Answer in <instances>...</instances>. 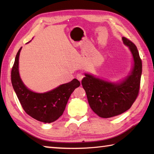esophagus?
Returning a JSON list of instances; mask_svg holds the SVG:
<instances>
[{"mask_svg": "<svg viewBox=\"0 0 154 154\" xmlns=\"http://www.w3.org/2000/svg\"><path fill=\"white\" fill-rule=\"evenodd\" d=\"M83 75L81 73H79L77 75V79L79 81V82H82V80L83 79Z\"/></svg>", "mask_w": 154, "mask_h": 154, "instance_id": "34e87169", "label": "esophagus"}]
</instances>
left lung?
<instances>
[{"instance_id": "8db88e82", "label": "left lung", "mask_w": 154, "mask_h": 154, "mask_svg": "<svg viewBox=\"0 0 154 154\" xmlns=\"http://www.w3.org/2000/svg\"><path fill=\"white\" fill-rule=\"evenodd\" d=\"M134 58L132 71L121 83H110L91 75L85 74L82 81L91 109L98 116L109 118L124 113L136 100L140 90L142 61L136 45L126 37H122Z\"/></svg>"}]
</instances>
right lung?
Instances as JSON below:
<instances>
[{
	"label": "right lung",
	"mask_w": 154,
	"mask_h": 154,
	"mask_svg": "<svg viewBox=\"0 0 154 154\" xmlns=\"http://www.w3.org/2000/svg\"><path fill=\"white\" fill-rule=\"evenodd\" d=\"M21 49L15 56L11 70L12 85L21 105L28 116L36 120L44 123L55 122L63 113L70 96L79 86L80 82L74 79L48 92H32L25 86L20 77L18 64Z\"/></svg>",
	"instance_id": "1"
}]
</instances>
